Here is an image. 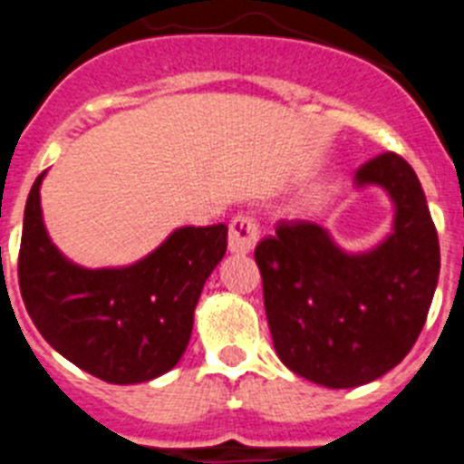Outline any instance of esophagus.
Listing matches in <instances>:
<instances>
[{
	"label": "esophagus",
	"instance_id": "obj_1",
	"mask_svg": "<svg viewBox=\"0 0 464 464\" xmlns=\"http://www.w3.org/2000/svg\"><path fill=\"white\" fill-rule=\"evenodd\" d=\"M260 227L256 218L251 216H237L229 223V251L232 253H251L258 244Z\"/></svg>",
	"mask_w": 464,
	"mask_h": 464
}]
</instances>
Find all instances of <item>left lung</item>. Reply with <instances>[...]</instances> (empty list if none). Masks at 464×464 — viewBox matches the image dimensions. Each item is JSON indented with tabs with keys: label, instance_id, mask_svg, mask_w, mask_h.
<instances>
[{
	"label": "left lung",
	"instance_id": "obj_1",
	"mask_svg": "<svg viewBox=\"0 0 464 464\" xmlns=\"http://www.w3.org/2000/svg\"><path fill=\"white\" fill-rule=\"evenodd\" d=\"M397 204L394 232L347 256L310 220H279L256 246L279 359L316 385H366L397 366L420 335L439 279V237L422 185L403 157L382 152L356 171Z\"/></svg>",
	"mask_w": 464,
	"mask_h": 464
}]
</instances>
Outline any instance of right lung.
I'll use <instances>...</instances> for the list:
<instances>
[{
	"label": "right lung",
	"mask_w": 464,
	"mask_h": 464,
	"mask_svg": "<svg viewBox=\"0 0 464 464\" xmlns=\"http://www.w3.org/2000/svg\"><path fill=\"white\" fill-rule=\"evenodd\" d=\"M37 176L23 218L18 284L53 350L86 373L133 385L171 371L189 343L194 307L225 256L227 225L180 227L124 270H82L46 237Z\"/></svg>",
	"instance_id": "right-lung-1"
}]
</instances>
